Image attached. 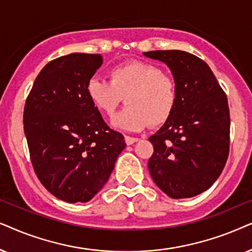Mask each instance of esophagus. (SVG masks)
I'll use <instances>...</instances> for the list:
<instances>
[{
  "instance_id": "34e87169",
  "label": "esophagus",
  "mask_w": 252,
  "mask_h": 252,
  "mask_svg": "<svg viewBox=\"0 0 252 252\" xmlns=\"http://www.w3.org/2000/svg\"><path fill=\"white\" fill-rule=\"evenodd\" d=\"M124 139H126V145H132L133 143L138 142V138H136V137H131V136H126L124 137Z\"/></svg>"
}]
</instances>
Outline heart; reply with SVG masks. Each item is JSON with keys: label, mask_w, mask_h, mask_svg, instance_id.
<instances>
[{"label": "heart", "mask_w": 252, "mask_h": 252, "mask_svg": "<svg viewBox=\"0 0 252 252\" xmlns=\"http://www.w3.org/2000/svg\"><path fill=\"white\" fill-rule=\"evenodd\" d=\"M86 92L96 108L113 115L126 96L128 106L114 117L112 123L120 129L138 131L147 124L166 123L175 110L177 85L172 76L149 62L122 63L109 71V80L92 77Z\"/></svg>", "instance_id": "1"}]
</instances>
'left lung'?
Wrapping results in <instances>:
<instances>
[{"label":"left lung","instance_id":"8db88e82","mask_svg":"<svg viewBox=\"0 0 252 252\" xmlns=\"http://www.w3.org/2000/svg\"><path fill=\"white\" fill-rule=\"evenodd\" d=\"M146 58L166 63L177 85L169 120L149 140V170L170 198H190L209 189L229 154L230 117L226 93L202 59L183 50H153Z\"/></svg>","mask_w":252,"mask_h":252}]
</instances>
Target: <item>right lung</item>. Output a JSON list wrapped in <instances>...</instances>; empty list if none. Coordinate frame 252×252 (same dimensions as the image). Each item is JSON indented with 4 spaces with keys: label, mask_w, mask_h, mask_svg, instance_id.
<instances>
[{
    "label": "right lung",
    "mask_w": 252,
    "mask_h": 252,
    "mask_svg": "<svg viewBox=\"0 0 252 252\" xmlns=\"http://www.w3.org/2000/svg\"><path fill=\"white\" fill-rule=\"evenodd\" d=\"M100 54L73 53L47 63L24 107L33 169L43 187L66 203L91 200L108 181L124 137L103 121L86 92Z\"/></svg>",
    "instance_id": "add662e5"
}]
</instances>
